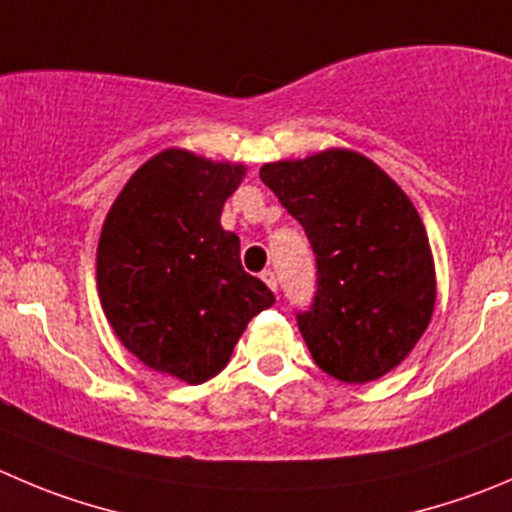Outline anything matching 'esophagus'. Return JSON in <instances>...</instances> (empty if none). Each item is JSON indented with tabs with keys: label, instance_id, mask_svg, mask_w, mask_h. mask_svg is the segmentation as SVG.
I'll return each instance as SVG.
<instances>
[{
	"label": "esophagus",
	"instance_id": "1",
	"mask_svg": "<svg viewBox=\"0 0 512 512\" xmlns=\"http://www.w3.org/2000/svg\"><path fill=\"white\" fill-rule=\"evenodd\" d=\"M261 279L266 281V286H269L271 291H276V289H279V279H276V274H274V271H271V269H266L264 274H261Z\"/></svg>",
	"mask_w": 512,
	"mask_h": 512
}]
</instances>
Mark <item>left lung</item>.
I'll return each mask as SVG.
<instances>
[{
    "label": "left lung",
    "mask_w": 512,
    "mask_h": 512,
    "mask_svg": "<svg viewBox=\"0 0 512 512\" xmlns=\"http://www.w3.org/2000/svg\"><path fill=\"white\" fill-rule=\"evenodd\" d=\"M316 256V296L299 332L329 377L379 379L415 349L435 309V261L405 191L364 155L324 150L261 168Z\"/></svg>",
    "instance_id": "8db88e82"
}]
</instances>
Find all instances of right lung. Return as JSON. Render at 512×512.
Returning <instances> with one entry per match:
<instances>
[{
	"label": "right lung",
	"instance_id": "obj_1",
	"mask_svg": "<svg viewBox=\"0 0 512 512\" xmlns=\"http://www.w3.org/2000/svg\"><path fill=\"white\" fill-rule=\"evenodd\" d=\"M246 175L168 148L140 165L102 223L97 291L125 349L188 384L216 377L248 321L274 304L246 274L221 211Z\"/></svg>",
	"mask_w": 512,
	"mask_h": 512
}]
</instances>
